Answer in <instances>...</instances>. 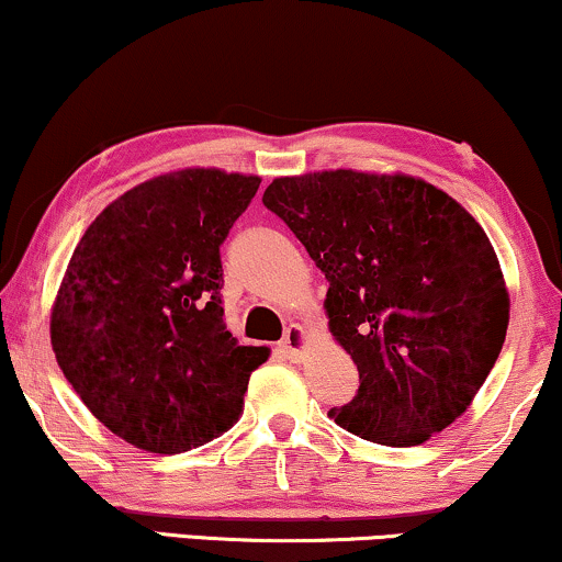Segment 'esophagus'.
<instances>
[{
    "mask_svg": "<svg viewBox=\"0 0 562 562\" xmlns=\"http://www.w3.org/2000/svg\"><path fill=\"white\" fill-rule=\"evenodd\" d=\"M307 344H310L307 330H304L302 325H289L286 336H283L279 349H281V355L286 359H292V362H302L304 355H307Z\"/></svg>",
    "mask_w": 562,
    "mask_h": 562,
    "instance_id": "1",
    "label": "esophagus"
}]
</instances>
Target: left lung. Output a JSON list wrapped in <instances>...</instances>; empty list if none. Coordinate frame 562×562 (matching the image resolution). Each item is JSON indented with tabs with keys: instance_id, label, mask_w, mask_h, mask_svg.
<instances>
[{
	"instance_id": "1",
	"label": "left lung",
	"mask_w": 562,
	"mask_h": 562,
	"mask_svg": "<svg viewBox=\"0 0 562 562\" xmlns=\"http://www.w3.org/2000/svg\"><path fill=\"white\" fill-rule=\"evenodd\" d=\"M330 281L328 330L359 391L330 408L346 432L422 446L472 406L501 355L510 296L484 228L412 175L276 177L262 192Z\"/></svg>"
}]
</instances>
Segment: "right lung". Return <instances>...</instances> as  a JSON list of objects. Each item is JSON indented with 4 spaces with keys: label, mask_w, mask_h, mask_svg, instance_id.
<instances>
[{
    "label": "right lung",
    "mask_w": 562,
    "mask_h": 562,
    "mask_svg": "<svg viewBox=\"0 0 562 562\" xmlns=\"http://www.w3.org/2000/svg\"><path fill=\"white\" fill-rule=\"evenodd\" d=\"M260 177L190 166L145 179L86 228L52 304L54 357L116 438L182 453L237 425L268 346L224 325L221 255Z\"/></svg>",
    "instance_id": "1"
}]
</instances>
